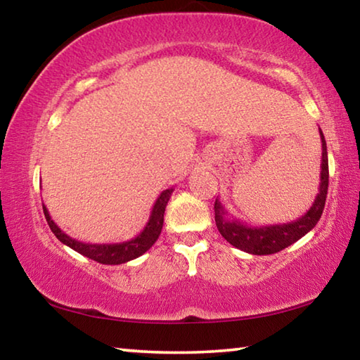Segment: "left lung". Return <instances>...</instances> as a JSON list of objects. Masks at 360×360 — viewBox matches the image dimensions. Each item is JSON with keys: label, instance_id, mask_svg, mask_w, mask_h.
Wrapping results in <instances>:
<instances>
[{"label": "left lung", "instance_id": "left-lung-1", "mask_svg": "<svg viewBox=\"0 0 360 360\" xmlns=\"http://www.w3.org/2000/svg\"><path fill=\"white\" fill-rule=\"evenodd\" d=\"M321 143H322V160H321V182L319 192L316 195L314 203L302 217L288 224L264 225V227H251L236 219H229V212L222 203L216 198L214 203V219L217 230L227 240L231 246L241 249V251L254 255H268L283 251L290 245H294L316 227L324 211L327 188H328V158H327V144L324 133L319 129Z\"/></svg>", "mask_w": 360, "mask_h": 360}]
</instances>
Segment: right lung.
I'll return each mask as SVG.
<instances>
[{
  "label": "right lung",
  "mask_w": 360,
  "mask_h": 360,
  "mask_svg": "<svg viewBox=\"0 0 360 360\" xmlns=\"http://www.w3.org/2000/svg\"><path fill=\"white\" fill-rule=\"evenodd\" d=\"M173 193V187L167 188L160 193V197L155 200L154 206H152L149 221L146 224L144 230L135 238L124 243H112V245H92V243H82L76 238H71L58 229V225L52 221L51 214L44 205H42V211H44L46 221L49 227L53 231V235L63 243V245L75 249L76 252L85 255V257L92 259L95 262H100L103 265H120L125 262H130L133 259L143 255L160 236V231L163 227V214H165V208L169 197Z\"/></svg>",
  "instance_id": "1"
}]
</instances>
